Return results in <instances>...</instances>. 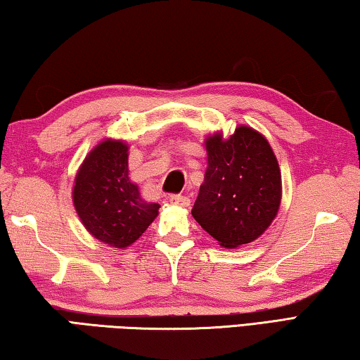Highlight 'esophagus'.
<instances>
[{
  "instance_id": "esophagus-1",
  "label": "esophagus",
  "mask_w": 360,
  "mask_h": 360,
  "mask_svg": "<svg viewBox=\"0 0 360 360\" xmlns=\"http://www.w3.org/2000/svg\"><path fill=\"white\" fill-rule=\"evenodd\" d=\"M169 202H172L173 205H179V206L191 205V200H188V197H186V195H181V193L172 195V197H169Z\"/></svg>"
}]
</instances>
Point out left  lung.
<instances>
[{
    "label": "left lung",
    "instance_id": "8db88e82",
    "mask_svg": "<svg viewBox=\"0 0 360 360\" xmlns=\"http://www.w3.org/2000/svg\"><path fill=\"white\" fill-rule=\"evenodd\" d=\"M208 168L192 216L224 248L254 241L281 203V173L266 139L238 127L229 139H206Z\"/></svg>",
    "mask_w": 360,
    "mask_h": 360
}]
</instances>
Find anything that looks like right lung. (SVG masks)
Wrapping results in <instances>:
<instances>
[{
    "instance_id": "obj_1",
    "label": "right lung",
    "mask_w": 360,
    "mask_h": 360,
    "mask_svg": "<svg viewBox=\"0 0 360 360\" xmlns=\"http://www.w3.org/2000/svg\"><path fill=\"white\" fill-rule=\"evenodd\" d=\"M129 148L103 141L85 158L76 176L72 200L79 217L96 240L127 248L158 214L157 203L144 202L129 179Z\"/></svg>"
}]
</instances>
